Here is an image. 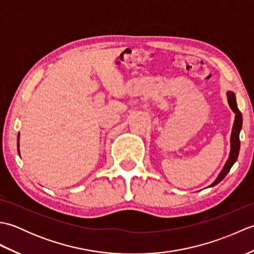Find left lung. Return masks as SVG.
<instances>
[{
  "label": "left lung",
  "instance_id": "obj_1",
  "mask_svg": "<svg viewBox=\"0 0 254 254\" xmlns=\"http://www.w3.org/2000/svg\"><path fill=\"white\" fill-rule=\"evenodd\" d=\"M226 95H227V101L229 104L230 109L235 112V121H234V126H233V131H231V135H230V153L228 156V159H227V161H226V164L224 166V168L222 169V171L219 172V175L217 176L216 179H215V181L209 187L216 186L217 183H219L226 176H227L230 168L234 166L237 158H238L239 150H240L239 134H240L241 127H242V115L238 109V106H237L236 95L234 91L228 90L227 93H226Z\"/></svg>",
  "mask_w": 254,
  "mask_h": 254
}]
</instances>
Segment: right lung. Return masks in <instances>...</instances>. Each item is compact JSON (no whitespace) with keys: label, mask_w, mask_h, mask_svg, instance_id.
<instances>
[{"label":"right lung","mask_w":254,"mask_h":254,"mask_svg":"<svg viewBox=\"0 0 254 254\" xmlns=\"http://www.w3.org/2000/svg\"><path fill=\"white\" fill-rule=\"evenodd\" d=\"M17 150H18V154H19V134L17 136Z\"/></svg>","instance_id":"add662e5"}]
</instances>
